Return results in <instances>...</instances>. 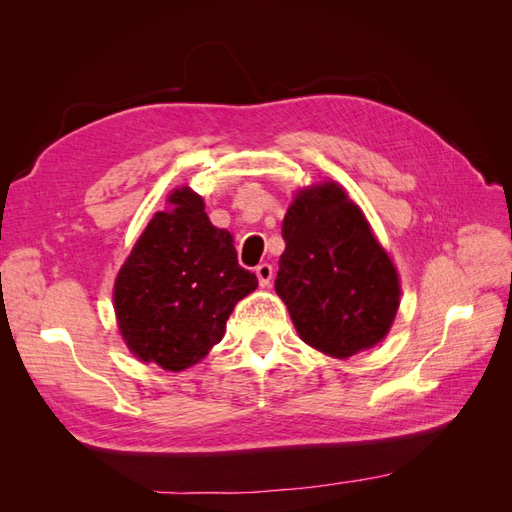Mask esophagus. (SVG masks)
I'll use <instances>...</instances> for the list:
<instances>
[{"label":"esophagus","mask_w":512,"mask_h":512,"mask_svg":"<svg viewBox=\"0 0 512 512\" xmlns=\"http://www.w3.org/2000/svg\"><path fill=\"white\" fill-rule=\"evenodd\" d=\"M256 277H258V284L260 286H269L273 280V267L269 262H262V265L256 267Z\"/></svg>","instance_id":"1"}]
</instances>
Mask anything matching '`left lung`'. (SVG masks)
<instances>
[{
	"instance_id": "1",
	"label": "left lung",
	"mask_w": 512,
	"mask_h": 512,
	"mask_svg": "<svg viewBox=\"0 0 512 512\" xmlns=\"http://www.w3.org/2000/svg\"><path fill=\"white\" fill-rule=\"evenodd\" d=\"M275 292L305 344L348 359L389 333L399 280L361 209L337 183L297 194L282 224Z\"/></svg>"
}]
</instances>
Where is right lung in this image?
Segmentation results:
<instances>
[{
    "mask_svg": "<svg viewBox=\"0 0 512 512\" xmlns=\"http://www.w3.org/2000/svg\"><path fill=\"white\" fill-rule=\"evenodd\" d=\"M115 282L119 331L138 359L181 371L220 342L232 307L258 280L239 265L230 232L215 228L190 188L170 194Z\"/></svg>",
    "mask_w": 512,
    "mask_h": 512,
    "instance_id": "obj_1",
    "label": "right lung"
}]
</instances>
